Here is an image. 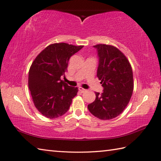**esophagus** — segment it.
<instances>
[{
    "instance_id": "1",
    "label": "esophagus",
    "mask_w": 161,
    "mask_h": 161,
    "mask_svg": "<svg viewBox=\"0 0 161 161\" xmlns=\"http://www.w3.org/2000/svg\"><path fill=\"white\" fill-rule=\"evenodd\" d=\"M79 91H80V92H81V93H84V92L86 91V89H84V88H81V87H79Z\"/></svg>"
}]
</instances>
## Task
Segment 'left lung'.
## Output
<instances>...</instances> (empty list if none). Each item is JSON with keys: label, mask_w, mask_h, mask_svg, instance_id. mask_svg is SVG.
<instances>
[{"label": "left lung", "mask_w": 161, "mask_h": 161, "mask_svg": "<svg viewBox=\"0 0 161 161\" xmlns=\"http://www.w3.org/2000/svg\"><path fill=\"white\" fill-rule=\"evenodd\" d=\"M93 47L99 59L97 77L104 89L102 94L95 92V100L88 105V108L96 118L107 120L120 114L131 97L132 68L125 54L117 47L106 44Z\"/></svg>", "instance_id": "1"}]
</instances>
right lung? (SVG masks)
Returning <instances> with one entry per match:
<instances>
[{"mask_svg":"<svg viewBox=\"0 0 161 161\" xmlns=\"http://www.w3.org/2000/svg\"><path fill=\"white\" fill-rule=\"evenodd\" d=\"M83 46L66 43L47 46L34 60L28 74V86L35 107L47 118H59L68 111L78 88L61 80L71 56Z\"/></svg>","mask_w":161,"mask_h":161,"instance_id":"right-lung-1","label":"right lung"}]
</instances>
